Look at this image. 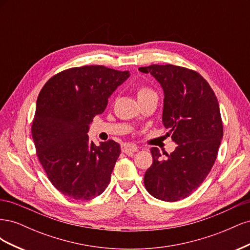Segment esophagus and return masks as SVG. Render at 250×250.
I'll return each instance as SVG.
<instances>
[{
	"label": "esophagus",
	"mask_w": 250,
	"mask_h": 250,
	"mask_svg": "<svg viewBox=\"0 0 250 250\" xmlns=\"http://www.w3.org/2000/svg\"><path fill=\"white\" fill-rule=\"evenodd\" d=\"M122 151L126 154H132L133 152H137L138 151V147H135L133 145H130V144H123L122 147H121Z\"/></svg>",
	"instance_id": "34e87169"
}]
</instances>
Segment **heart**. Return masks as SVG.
<instances>
[{
  "mask_svg": "<svg viewBox=\"0 0 250 250\" xmlns=\"http://www.w3.org/2000/svg\"><path fill=\"white\" fill-rule=\"evenodd\" d=\"M150 96H156L154 90L151 89L150 87L147 86H141L138 88V98H145V97H150Z\"/></svg>",
  "mask_w": 250,
  "mask_h": 250,
  "instance_id": "heart-1",
  "label": "heart"
}]
</instances>
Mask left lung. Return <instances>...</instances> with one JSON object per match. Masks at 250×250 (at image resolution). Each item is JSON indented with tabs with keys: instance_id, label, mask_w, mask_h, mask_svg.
<instances>
[{
	"instance_id": "1",
	"label": "left lung",
	"mask_w": 250,
	"mask_h": 250,
	"mask_svg": "<svg viewBox=\"0 0 250 250\" xmlns=\"http://www.w3.org/2000/svg\"><path fill=\"white\" fill-rule=\"evenodd\" d=\"M151 74L164 90L163 124L177 144L163 157L151 148L153 163L144 184L153 197L174 202L190 196L206 179L217 158L223 126L217 97L197 72L173 64L139 69ZM168 134V133H167Z\"/></svg>"
}]
</instances>
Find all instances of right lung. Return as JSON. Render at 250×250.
Wrapping results in <instances>:
<instances>
[{
  "label": "right lung",
  "instance_id": "right-lung-1",
  "mask_svg": "<svg viewBox=\"0 0 250 250\" xmlns=\"http://www.w3.org/2000/svg\"><path fill=\"white\" fill-rule=\"evenodd\" d=\"M129 76L128 71L84 65L56 74L42 88L31 129L36 154L52 185L67 197L93 199L109 185L121 147L112 140L96 146L87 132Z\"/></svg>",
  "mask_w": 250,
  "mask_h": 250
}]
</instances>
